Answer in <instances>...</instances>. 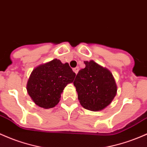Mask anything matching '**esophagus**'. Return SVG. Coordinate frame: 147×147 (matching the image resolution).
<instances>
[{"mask_svg":"<svg viewBox=\"0 0 147 147\" xmlns=\"http://www.w3.org/2000/svg\"><path fill=\"white\" fill-rule=\"evenodd\" d=\"M72 70L74 71V72H75V74H77L78 73V71H79V67H75V68H73L72 69Z\"/></svg>","mask_w":147,"mask_h":147,"instance_id":"obj_1","label":"esophagus"}]
</instances>
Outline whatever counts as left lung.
<instances>
[{
  "instance_id": "1",
  "label": "left lung",
  "mask_w": 147,
  "mask_h": 147,
  "mask_svg": "<svg viewBox=\"0 0 147 147\" xmlns=\"http://www.w3.org/2000/svg\"><path fill=\"white\" fill-rule=\"evenodd\" d=\"M84 68L77 75L73 84L77 97L84 109L97 112L111 104L117 93L112 73L93 60L84 61Z\"/></svg>"
}]
</instances>
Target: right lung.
I'll return each instance as SVG.
<instances>
[{
  "label": "right lung",
  "mask_w": 147,
  "mask_h": 147,
  "mask_svg": "<svg viewBox=\"0 0 147 147\" xmlns=\"http://www.w3.org/2000/svg\"><path fill=\"white\" fill-rule=\"evenodd\" d=\"M75 75L67 63L53 59L33 69L27 82V92L39 107H54L60 101L65 87L73 82Z\"/></svg>",
  "instance_id": "obj_1"
}]
</instances>
